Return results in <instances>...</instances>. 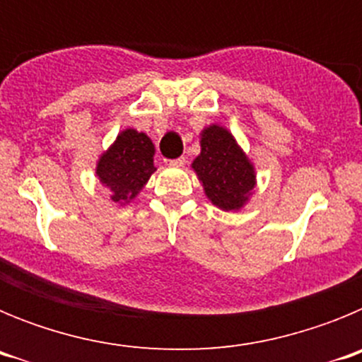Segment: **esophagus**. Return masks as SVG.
Instances as JSON below:
<instances>
[{
    "instance_id": "34e87169",
    "label": "esophagus",
    "mask_w": 362,
    "mask_h": 362,
    "mask_svg": "<svg viewBox=\"0 0 362 362\" xmlns=\"http://www.w3.org/2000/svg\"><path fill=\"white\" fill-rule=\"evenodd\" d=\"M185 163H187V158H185V156H181V158H177V159H172L170 165H174V166H183Z\"/></svg>"
}]
</instances>
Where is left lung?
I'll return each instance as SVG.
<instances>
[{"label":"left lung","mask_w":362,"mask_h":362,"mask_svg":"<svg viewBox=\"0 0 362 362\" xmlns=\"http://www.w3.org/2000/svg\"><path fill=\"white\" fill-rule=\"evenodd\" d=\"M201 153L192 168L212 204L225 212H238L250 201L255 168L235 137L221 124H209L199 134Z\"/></svg>","instance_id":"8db88e82"}]
</instances>
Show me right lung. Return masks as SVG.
<instances>
[{
	"label": "right lung",
	"instance_id": "add662e5",
	"mask_svg": "<svg viewBox=\"0 0 362 362\" xmlns=\"http://www.w3.org/2000/svg\"><path fill=\"white\" fill-rule=\"evenodd\" d=\"M153 143L145 132L124 129L117 134L116 141L108 146L98 159L95 175L99 183L110 192V199L116 204H127L143 190L153 166Z\"/></svg>",
	"mask_w": 362,
	"mask_h": 362
}]
</instances>
